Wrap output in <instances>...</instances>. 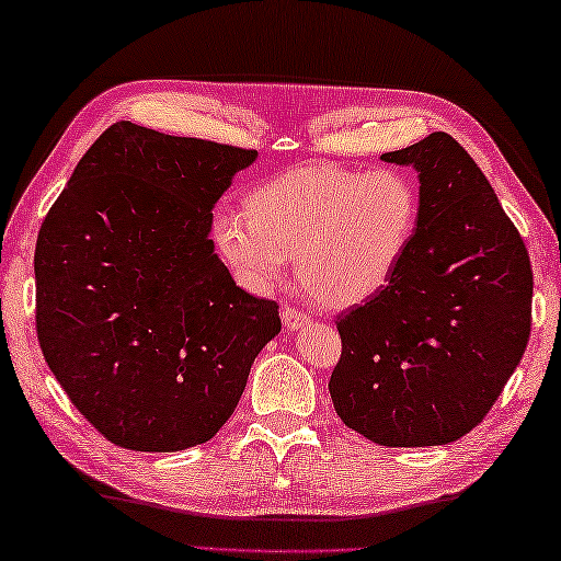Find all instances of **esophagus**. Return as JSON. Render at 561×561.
Here are the masks:
<instances>
[{
	"mask_svg": "<svg viewBox=\"0 0 561 561\" xmlns=\"http://www.w3.org/2000/svg\"><path fill=\"white\" fill-rule=\"evenodd\" d=\"M280 316H283V323L288 325V330H298L300 325H308L310 323V316L308 313H302L300 308H296V306H283L280 308Z\"/></svg>",
	"mask_w": 561,
	"mask_h": 561,
	"instance_id": "obj_1",
	"label": "esophagus"
}]
</instances>
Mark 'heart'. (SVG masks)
I'll use <instances>...</instances> for the list:
<instances>
[{
	"mask_svg": "<svg viewBox=\"0 0 561 561\" xmlns=\"http://www.w3.org/2000/svg\"><path fill=\"white\" fill-rule=\"evenodd\" d=\"M420 226V188L402 169L313 163L265 181L245 214L220 208L214 238L245 288L296 278L325 308H351L392 280Z\"/></svg>",
	"mask_w": 561,
	"mask_h": 561,
	"instance_id": "heart-1",
	"label": "heart"
}]
</instances>
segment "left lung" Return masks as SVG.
I'll return each instance as SVG.
<instances>
[{"label": "left lung", "mask_w": 561, "mask_h": 561, "mask_svg": "<svg viewBox=\"0 0 561 561\" xmlns=\"http://www.w3.org/2000/svg\"><path fill=\"white\" fill-rule=\"evenodd\" d=\"M382 161L420 173V226L378 296L337 316L330 398L388 447L447 445L480 425L531 328V265L497 194L445 131Z\"/></svg>", "instance_id": "1"}]
</instances>
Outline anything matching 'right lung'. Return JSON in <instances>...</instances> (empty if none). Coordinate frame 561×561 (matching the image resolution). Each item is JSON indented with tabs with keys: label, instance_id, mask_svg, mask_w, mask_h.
I'll return each mask as SVG.
<instances>
[{
	"label": "right lung",
	"instance_id": "1",
	"mask_svg": "<svg viewBox=\"0 0 561 561\" xmlns=\"http://www.w3.org/2000/svg\"><path fill=\"white\" fill-rule=\"evenodd\" d=\"M255 156L116 122L44 218L36 337L108 443L136 453L206 443L278 335V302L238 288L208 238L214 204Z\"/></svg>",
	"mask_w": 561,
	"mask_h": 561
}]
</instances>
